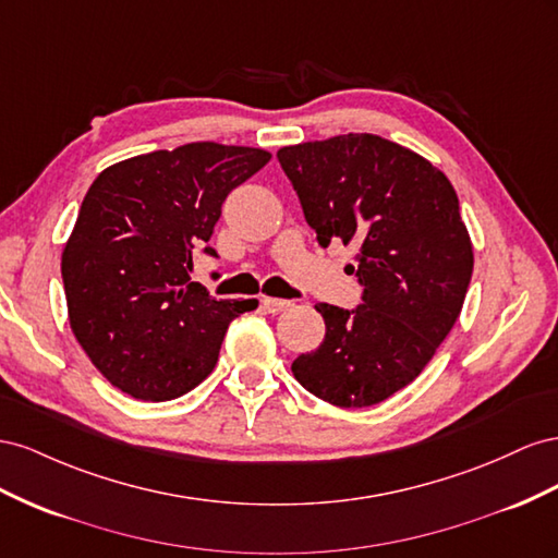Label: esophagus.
<instances>
[{
    "instance_id": "34e87169",
    "label": "esophagus",
    "mask_w": 558,
    "mask_h": 558,
    "mask_svg": "<svg viewBox=\"0 0 558 558\" xmlns=\"http://www.w3.org/2000/svg\"><path fill=\"white\" fill-rule=\"evenodd\" d=\"M292 306L294 304H292V301H288V299H274V296H264L262 299V308L266 313H270V315H280L284 311H290Z\"/></svg>"
}]
</instances>
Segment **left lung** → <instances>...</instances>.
<instances>
[{
    "label": "left lung",
    "instance_id": "left-lung-1",
    "mask_svg": "<svg viewBox=\"0 0 558 558\" xmlns=\"http://www.w3.org/2000/svg\"><path fill=\"white\" fill-rule=\"evenodd\" d=\"M278 161L317 243L360 247L353 311L317 304L325 341L292 362L320 400L362 409L409 386L449 337L474 254L449 178L427 158L372 133L282 147Z\"/></svg>",
    "mask_w": 558,
    "mask_h": 558
}]
</instances>
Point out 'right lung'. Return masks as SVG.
<instances>
[{"mask_svg":"<svg viewBox=\"0 0 558 558\" xmlns=\"http://www.w3.org/2000/svg\"><path fill=\"white\" fill-rule=\"evenodd\" d=\"M270 161L254 147L191 142L105 168L62 250L74 337L111 386L145 402L194 390L215 369L233 317L257 299H215L191 282L221 203Z\"/></svg>","mask_w":558,"mask_h":558,"instance_id":"obj_1","label":"right lung"}]
</instances>
